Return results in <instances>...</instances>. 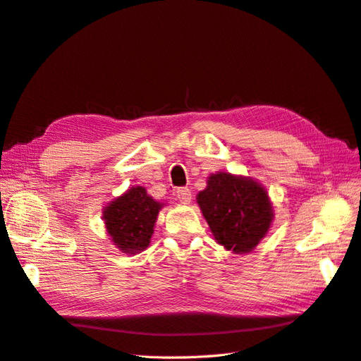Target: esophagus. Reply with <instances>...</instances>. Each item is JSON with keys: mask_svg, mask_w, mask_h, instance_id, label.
<instances>
[{"mask_svg": "<svg viewBox=\"0 0 361 361\" xmlns=\"http://www.w3.org/2000/svg\"><path fill=\"white\" fill-rule=\"evenodd\" d=\"M176 197H178V200H179L180 203H190V202H191V191H190V188H187V187L178 188Z\"/></svg>", "mask_w": 361, "mask_h": 361, "instance_id": "1", "label": "esophagus"}]
</instances>
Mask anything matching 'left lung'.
Wrapping results in <instances>:
<instances>
[{
	"instance_id": "8db88e82",
	"label": "left lung",
	"mask_w": 361,
	"mask_h": 361,
	"mask_svg": "<svg viewBox=\"0 0 361 361\" xmlns=\"http://www.w3.org/2000/svg\"><path fill=\"white\" fill-rule=\"evenodd\" d=\"M197 202L216 243L239 255L250 253L272 221L267 191L255 180L228 173L212 174Z\"/></svg>"
}]
</instances>
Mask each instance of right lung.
<instances>
[{
	"label": "right lung",
	"mask_w": 361,
	"mask_h": 361,
	"mask_svg": "<svg viewBox=\"0 0 361 361\" xmlns=\"http://www.w3.org/2000/svg\"><path fill=\"white\" fill-rule=\"evenodd\" d=\"M162 207L147 195L143 187H134L105 207L106 232L117 248L135 255L149 243L158 212Z\"/></svg>",
	"instance_id": "add662e5"
}]
</instances>
